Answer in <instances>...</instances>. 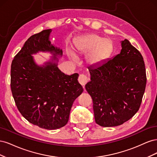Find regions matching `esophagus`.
<instances>
[{
	"instance_id": "34e87169",
	"label": "esophagus",
	"mask_w": 157,
	"mask_h": 157,
	"mask_svg": "<svg viewBox=\"0 0 157 157\" xmlns=\"http://www.w3.org/2000/svg\"><path fill=\"white\" fill-rule=\"evenodd\" d=\"M78 80L79 83L82 85V86L84 87L85 86V84H86L88 82V78L86 75H80Z\"/></svg>"
}]
</instances>
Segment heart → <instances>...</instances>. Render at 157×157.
<instances>
[{"instance_id":"1","label":"heart","mask_w":157,"mask_h":157,"mask_svg":"<svg viewBox=\"0 0 157 157\" xmlns=\"http://www.w3.org/2000/svg\"><path fill=\"white\" fill-rule=\"evenodd\" d=\"M74 48L78 54L86 55L88 65L94 66L100 64L110 55L113 48L111 42L96 34H87L78 36L74 41ZM68 54L73 61L77 57L69 50Z\"/></svg>"}]
</instances>
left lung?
Returning <instances> with one entry per match:
<instances>
[{"mask_svg": "<svg viewBox=\"0 0 157 157\" xmlns=\"http://www.w3.org/2000/svg\"><path fill=\"white\" fill-rule=\"evenodd\" d=\"M120 54L90 68L85 88L93 100L95 121L103 127L122 124L138 111L146 86V71L140 52L127 39Z\"/></svg>", "mask_w": 157, "mask_h": 157, "instance_id": "left-lung-1", "label": "left lung"}]
</instances>
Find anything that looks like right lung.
Masks as SVG:
<instances>
[{
    "label": "right lung",
    "instance_id": "obj_1",
    "mask_svg": "<svg viewBox=\"0 0 157 157\" xmlns=\"http://www.w3.org/2000/svg\"><path fill=\"white\" fill-rule=\"evenodd\" d=\"M52 29L32 35L11 65V90L19 111L31 124L47 130L64 126L74 101L83 92L78 74L65 75L58 67L62 50L51 43ZM50 52L52 58L37 65L32 55Z\"/></svg>",
    "mask_w": 157,
    "mask_h": 157
}]
</instances>
